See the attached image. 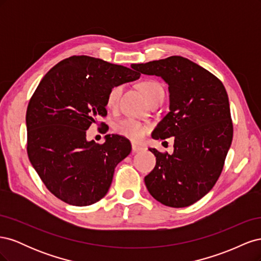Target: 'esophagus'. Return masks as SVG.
I'll use <instances>...</instances> for the list:
<instances>
[{
  "label": "esophagus",
  "instance_id": "1",
  "mask_svg": "<svg viewBox=\"0 0 261 261\" xmlns=\"http://www.w3.org/2000/svg\"><path fill=\"white\" fill-rule=\"evenodd\" d=\"M132 150H133V152H139V151H143L144 147H141L136 144H132Z\"/></svg>",
  "mask_w": 261,
  "mask_h": 261
}]
</instances>
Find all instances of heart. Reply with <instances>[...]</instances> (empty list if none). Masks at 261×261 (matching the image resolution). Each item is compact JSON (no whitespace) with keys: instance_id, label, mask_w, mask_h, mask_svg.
I'll return each mask as SVG.
<instances>
[{"instance_id":"heart-1","label":"heart","mask_w":261,"mask_h":261,"mask_svg":"<svg viewBox=\"0 0 261 261\" xmlns=\"http://www.w3.org/2000/svg\"><path fill=\"white\" fill-rule=\"evenodd\" d=\"M140 90L144 92L148 101H151L155 96L163 92L162 87L153 81H145L139 85ZM123 87L121 85H115L108 92L107 105L110 108H114L117 105L118 98L121 96ZM115 132L123 137H126L132 140H139L145 136L147 132V126L141 122L134 120L130 117H126L117 122L114 126Z\"/></svg>"}]
</instances>
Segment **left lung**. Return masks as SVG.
I'll return each mask as SVG.
<instances>
[{
    "label": "left lung",
    "instance_id": "8db88e82",
    "mask_svg": "<svg viewBox=\"0 0 261 261\" xmlns=\"http://www.w3.org/2000/svg\"><path fill=\"white\" fill-rule=\"evenodd\" d=\"M132 67L161 77L170 92V112L156 125L152 138L174 137V151L149 149L156 162L145 177L148 192L164 206H191L217 183L232 144L226 90L209 70L177 55Z\"/></svg>",
    "mask_w": 261,
    "mask_h": 261
}]
</instances>
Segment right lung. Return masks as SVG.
Here are the masks:
<instances>
[{
  "label": "right lung",
  "instance_id": "obj_1",
  "mask_svg": "<svg viewBox=\"0 0 261 261\" xmlns=\"http://www.w3.org/2000/svg\"><path fill=\"white\" fill-rule=\"evenodd\" d=\"M139 77L134 68L74 55L52 67L37 87L26 113L27 152L45 187L62 201L84 207L107 195L130 143L106 135L99 145L87 140L86 132L97 116L107 115L109 90Z\"/></svg>",
  "mask_w": 261,
  "mask_h": 261
}]
</instances>
